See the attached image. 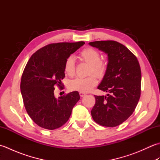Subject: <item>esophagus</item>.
<instances>
[{
	"label": "esophagus",
	"instance_id": "esophagus-1",
	"mask_svg": "<svg viewBox=\"0 0 160 160\" xmlns=\"http://www.w3.org/2000/svg\"><path fill=\"white\" fill-rule=\"evenodd\" d=\"M79 94H80V97H83V96H84L86 95L85 93H82V92H80Z\"/></svg>",
	"mask_w": 160,
	"mask_h": 160
}]
</instances>
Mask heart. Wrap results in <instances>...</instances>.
Returning <instances> with one entry per match:
<instances>
[{"label":"heart","instance_id":"1","mask_svg":"<svg viewBox=\"0 0 160 160\" xmlns=\"http://www.w3.org/2000/svg\"><path fill=\"white\" fill-rule=\"evenodd\" d=\"M80 58L90 64L89 73H93L100 76L105 71L104 64L100 61V55L98 51L92 48H86L80 53ZM64 72L68 76H73L75 73V58L69 56L66 59L64 65ZM98 80L96 77L91 75L87 78H77L71 80L69 87L71 90L80 91L82 93L89 92L96 85Z\"/></svg>","mask_w":160,"mask_h":160}]
</instances>
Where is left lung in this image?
Segmentation results:
<instances>
[{
  "label": "left lung",
  "mask_w": 160,
  "mask_h": 160,
  "mask_svg": "<svg viewBox=\"0 0 160 160\" xmlns=\"http://www.w3.org/2000/svg\"><path fill=\"white\" fill-rule=\"evenodd\" d=\"M107 55L106 72L98 89L111 94L95 96L91 111L96 123L107 127L121 124L131 116L140 100L141 69L137 58L127 47L113 40L89 42Z\"/></svg>",
  "instance_id": "1"
}]
</instances>
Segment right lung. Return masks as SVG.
I'll use <instances>...</instances> for the list:
<instances>
[{"label": "right lung", "mask_w": 160, "mask_h": 160, "mask_svg": "<svg viewBox=\"0 0 160 160\" xmlns=\"http://www.w3.org/2000/svg\"><path fill=\"white\" fill-rule=\"evenodd\" d=\"M84 42L50 44L40 49L30 58L24 69L20 91L29 117L39 127L53 130L69 120L80 95L73 91L56 98L55 86L62 84L65 76L64 62Z\"/></svg>", "instance_id": "right-lung-1"}]
</instances>
